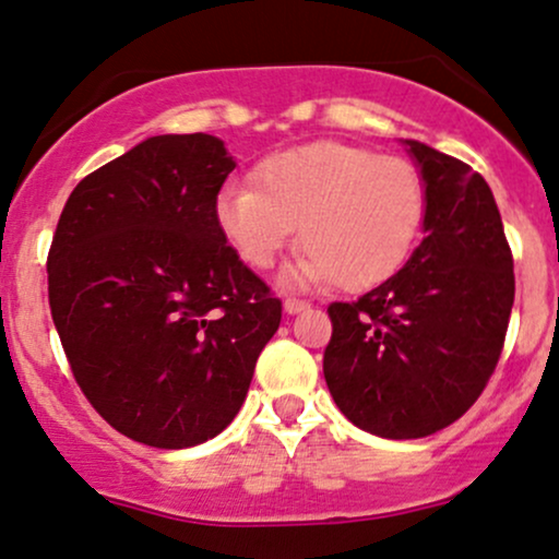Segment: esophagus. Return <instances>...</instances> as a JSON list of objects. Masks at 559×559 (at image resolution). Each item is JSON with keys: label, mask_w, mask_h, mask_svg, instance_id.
Returning <instances> with one entry per match:
<instances>
[{"label": "esophagus", "mask_w": 559, "mask_h": 559, "mask_svg": "<svg viewBox=\"0 0 559 559\" xmlns=\"http://www.w3.org/2000/svg\"><path fill=\"white\" fill-rule=\"evenodd\" d=\"M282 306H285V313H300L308 308L306 300H298V298H287Z\"/></svg>", "instance_id": "esophagus-1"}]
</instances>
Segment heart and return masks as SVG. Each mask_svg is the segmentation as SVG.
<instances>
[{"label": "heart", "mask_w": 559, "mask_h": 559, "mask_svg": "<svg viewBox=\"0 0 559 559\" xmlns=\"http://www.w3.org/2000/svg\"><path fill=\"white\" fill-rule=\"evenodd\" d=\"M254 182L227 180L214 219L229 246L253 269H269L295 240L306 251L287 272L293 285L337 280L366 290L408 261L426 216L418 169L343 141H313L269 154Z\"/></svg>", "instance_id": "b5f03b06"}]
</instances>
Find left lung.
I'll use <instances>...</instances> for the list:
<instances>
[{"label":"left lung","instance_id":"8db88e82","mask_svg":"<svg viewBox=\"0 0 559 559\" xmlns=\"http://www.w3.org/2000/svg\"><path fill=\"white\" fill-rule=\"evenodd\" d=\"M426 188L424 240L405 266L332 304L324 379L347 421L418 439L463 416L500 360L515 300L513 253L481 175L421 141H403Z\"/></svg>","mask_w":559,"mask_h":559}]
</instances>
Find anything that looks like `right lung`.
Masks as SVG:
<instances>
[{
    "label": "right lung",
    "mask_w": 559,
    "mask_h": 559,
    "mask_svg": "<svg viewBox=\"0 0 559 559\" xmlns=\"http://www.w3.org/2000/svg\"><path fill=\"white\" fill-rule=\"evenodd\" d=\"M219 138L154 135L83 177L51 240L49 306L83 395L159 450L225 431L277 332L280 298L227 246Z\"/></svg>",
    "instance_id": "obj_1"
}]
</instances>
